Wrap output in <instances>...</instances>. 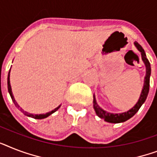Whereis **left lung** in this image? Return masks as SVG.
<instances>
[{"label": "left lung", "mask_w": 157, "mask_h": 157, "mask_svg": "<svg viewBox=\"0 0 157 157\" xmlns=\"http://www.w3.org/2000/svg\"><path fill=\"white\" fill-rule=\"evenodd\" d=\"M136 48L139 50V52H140L141 57H142V60L144 61L145 66H146V76L144 78V87H143L142 92H141L140 97L139 98L138 101L136 105H134L133 107L131 109H129L128 111L123 112V113H120V114H112V113H109V112L105 111L104 109L98 105V103L95 99V96L94 95V109H95L97 115L98 116L99 118H102L105 122L111 123H123L125 121L128 120L129 118L133 117L135 114L137 113L140 108L141 107V105L144 103V101L147 99V94H148L149 91V85H150V75H151V65L149 63L148 59L146 57V54H145L144 50L143 49V48L137 42L134 43Z\"/></svg>", "instance_id": "obj_1"}]
</instances>
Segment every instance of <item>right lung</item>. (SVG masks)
Returning <instances> with one entry per match:
<instances>
[{"label":"right lung","mask_w":157,"mask_h":157,"mask_svg":"<svg viewBox=\"0 0 157 157\" xmlns=\"http://www.w3.org/2000/svg\"><path fill=\"white\" fill-rule=\"evenodd\" d=\"M10 72H9V75H8V81H7V83H8V90H9V93H10V97H11V98H12V101H13V103H14V105H16L17 107L20 110H21L23 114H25V115L28 116V117H31V118H36V119H42V118H47V117H48L49 115H51L52 114H53L54 112H56L57 110V109H59V108L60 107V105H59L58 107H56V109H54L53 110H52V111L48 112V113H46V114H30V113H28V112L26 111H24L23 109H21L20 106L18 105V104L17 103V101H15L14 98H13V93H12V89H11V85H10Z\"/></svg>","instance_id":"add662e5"}]
</instances>
